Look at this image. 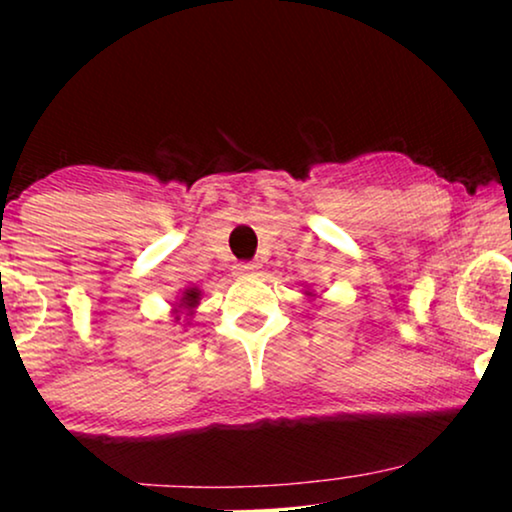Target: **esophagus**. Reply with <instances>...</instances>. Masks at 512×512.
Wrapping results in <instances>:
<instances>
[{
	"instance_id": "esophagus-1",
	"label": "esophagus",
	"mask_w": 512,
	"mask_h": 512,
	"mask_svg": "<svg viewBox=\"0 0 512 512\" xmlns=\"http://www.w3.org/2000/svg\"><path fill=\"white\" fill-rule=\"evenodd\" d=\"M258 268V265H254V263H240L237 265V272H240V275H249V272H254Z\"/></svg>"
}]
</instances>
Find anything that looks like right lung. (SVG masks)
I'll list each match as a JSON object with an SVG mask.
<instances>
[{
  "instance_id": "1",
  "label": "right lung",
  "mask_w": 512,
  "mask_h": 512,
  "mask_svg": "<svg viewBox=\"0 0 512 512\" xmlns=\"http://www.w3.org/2000/svg\"><path fill=\"white\" fill-rule=\"evenodd\" d=\"M198 298H200L198 289H191V291H186V293H184V298H181V305H184V307H193L195 303H198Z\"/></svg>"
}]
</instances>
